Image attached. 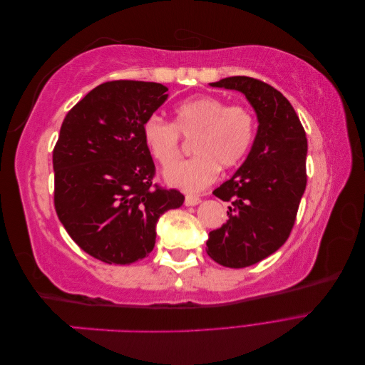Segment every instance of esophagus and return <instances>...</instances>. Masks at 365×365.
<instances>
[{
  "label": "esophagus",
  "mask_w": 365,
  "mask_h": 365,
  "mask_svg": "<svg viewBox=\"0 0 365 365\" xmlns=\"http://www.w3.org/2000/svg\"><path fill=\"white\" fill-rule=\"evenodd\" d=\"M201 202V197L200 196H195V195H187L185 200H184V204L187 207H195Z\"/></svg>",
  "instance_id": "esophagus-1"
}]
</instances>
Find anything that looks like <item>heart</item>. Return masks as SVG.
<instances>
[{
    "label": "heart",
    "instance_id": "obj_1",
    "mask_svg": "<svg viewBox=\"0 0 365 365\" xmlns=\"http://www.w3.org/2000/svg\"><path fill=\"white\" fill-rule=\"evenodd\" d=\"M257 120L247 106H228L222 98L197 96L176 105L173 123L150 115L143 123V141L163 169L179 158V135L195 138L192 160L165 170L164 178L184 192H200L216 178L219 168L244 161L256 138Z\"/></svg>",
    "mask_w": 365,
    "mask_h": 365
}]
</instances>
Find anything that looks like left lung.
I'll return each instance as SVG.
<instances>
[{
	"instance_id": "obj_1",
	"label": "left lung",
	"mask_w": 365,
	"mask_h": 365,
	"mask_svg": "<svg viewBox=\"0 0 365 365\" xmlns=\"http://www.w3.org/2000/svg\"><path fill=\"white\" fill-rule=\"evenodd\" d=\"M240 91L257 114V134L245 163L213 192L231 205L227 222L210 231L207 254L228 268H245L288 240L306 189V132L280 91L247 76L210 83Z\"/></svg>"
}]
</instances>
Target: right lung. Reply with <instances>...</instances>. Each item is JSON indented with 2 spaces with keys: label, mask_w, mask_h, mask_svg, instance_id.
<instances>
[{
  "label": "right lung",
  "mask_w": 365,
  "mask_h": 365,
  "mask_svg": "<svg viewBox=\"0 0 365 365\" xmlns=\"http://www.w3.org/2000/svg\"><path fill=\"white\" fill-rule=\"evenodd\" d=\"M155 82L96 86L65 115L53 150L54 208L70 237L105 263L129 264L155 247L157 222L184 196L153 184L141 129L168 101Z\"/></svg>",
  "instance_id": "right-lung-1"
}]
</instances>
